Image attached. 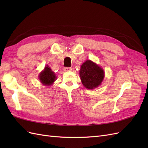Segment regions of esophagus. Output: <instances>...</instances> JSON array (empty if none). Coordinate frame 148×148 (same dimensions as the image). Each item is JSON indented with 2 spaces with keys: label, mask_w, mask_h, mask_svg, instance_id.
I'll return each instance as SVG.
<instances>
[{
  "label": "esophagus",
  "mask_w": 148,
  "mask_h": 148,
  "mask_svg": "<svg viewBox=\"0 0 148 148\" xmlns=\"http://www.w3.org/2000/svg\"><path fill=\"white\" fill-rule=\"evenodd\" d=\"M71 70H72V69H71V67H65V68H64V71H71Z\"/></svg>",
  "instance_id": "1"
}]
</instances>
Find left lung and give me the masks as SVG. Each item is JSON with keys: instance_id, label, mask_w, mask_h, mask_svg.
Wrapping results in <instances>:
<instances>
[{"instance_id": "1", "label": "left lung", "mask_w": 148, "mask_h": 148, "mask_svg": "<svg viewBox=\"0 0 148 148\" xmlns=\"http://www.w3.org/2000/svg\"><path fill=\"white\" fill-rule=\"evenodd\" d=\"M79 75L83 86L88 89H93L101 85L104 78V71L95 62L87 60L81 66Z\"/></svg>"}]
</instances>
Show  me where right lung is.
Returning <instances> with one entry per match:
<instances>
[{"instance_id": "1", "label": "right lung", "mask_w": 148, "mask_h": 148, "mask_svg": "<svg viewBox=\"0 0 148 148\" xmlns=\"http://www.w3.org/2000/svg\"><path fill=\"white\" fill-rule=\"evenodd\" d=\"M39 78L42 84L45 86H51L56 80L57 77L50 67L46 65L44 70L40 73Z\"/></svg>"}]
</instances>
